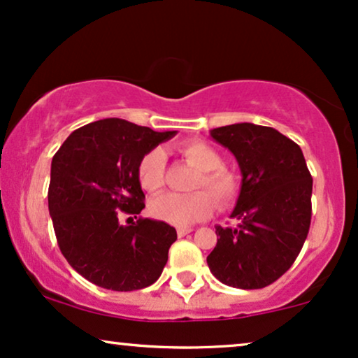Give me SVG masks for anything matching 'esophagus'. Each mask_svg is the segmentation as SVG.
<instances>
[{
    "label": "esophagus",
    "instance_id": "34e87169",
    "mask_svg": "<svg viewBox=\"0 0 358 358\" xmlns=\"http://www.w3.org/2000/svg\"><path fill=\"white\" fill-rule=\"evenodd\" d=\"M189 232H192V227H178V236L179 237L187 236Z\"/></svg>",
    "mask_w": 358,
    "mask_h": 358
}]
</instances>
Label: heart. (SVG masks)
I'll return each instance as SVG.
<instances>
[{
  "instance_id": "obj_1",
  "label": "heart",
  "mask_w": 358,
  "mask_h": 358,
  "mask_svg": "<svg viewBox=\"0 0 358 358\" xmlns=\"http://www.w3.org/2000/svg\"><path fill=\"white\" fill-rule=\"evenodd\" d=\"M179 152L189 164L196 167L199 174L194 180V189L209 190L220 207H226L236 201L239 194V179L224 167V159L217 149L204 141H187L179 145ZM166 156L161 149L145 152L138 166V178L143 189L149 192L159 191L164 186ZM209 193V194H210ZM205 191L189 194L166 192L156 197L149 206L154 217L171 226L186 227L194 222L204 220L213 214L214 201Z\"/></svg>"
}]
</instances>
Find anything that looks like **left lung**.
<instances>
[{"label": "left lung", "instance_id": "8db88e82", "mask_svg": "<svg viewBox=\"0 0 358 358\" xmlns=\"http://www.w3.org/2000/svg\"><path fill=\"white\" fill-rule=\"evenodd\" d=\"M210 138L237 159L242 182L231 214L239 224L215 226L207 266L222 284L262 289L289 271L307 239L312 176L302 149L273 127L239 122L215 127Z\"/></svg>", "mask_w": 358, "mask_h": 358}]
</instances>
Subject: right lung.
I'll use <instances>...</instances> for the list:
<instances>
[{
	"label": "right lung",
	"instance_id": "add662e5",
	"mask_svg": "<svg viewBox=\"0 0 358 358\" xmlns=\"http://www.w3.org/2000/svg\"><path fill=\"white\" fill-rule=\"evenodd\" d=\"M178 131L156 132L108 117L69 134L51 162L48 207L61 252L103 289L129 292L159 279L178 232L162 220L127 219L144 209L138 166Z\"/></svg>",
	"mask_w": 358,
	"mask_h": 358
}]
</instances>
